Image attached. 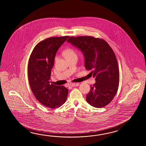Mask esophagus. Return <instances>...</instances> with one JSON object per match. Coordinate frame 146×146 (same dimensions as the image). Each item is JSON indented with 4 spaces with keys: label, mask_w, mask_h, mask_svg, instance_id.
Returning a JSON list of instances; mask_svg holds the SVG:
<instances>
[{
    "label": "esophagus",
    "mask_w": 146,
    "mask_h": 146,
    "mask_svg": "<svg viewBox=\"0 0 146 146\" xmlns=\"http://www.w3.org/2000/svg\"><path fill=\"white\" fill-rule=\"evenodd\" d=\"M79 85V83H72L69 84L70 87H77Z\"/></svg>",
    "instance_id": "obj_1"
}]
</instances>
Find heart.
<instances>
[{"mask_svg":"<svg viewBox=\"0 0 146 146\" xmlns=\"http://www.w3.org/2000/svg\"><path fill=\"white\" fill-rule=\"evenodd\" d=\"M64 54L66 56V57L67 58V59H68L70 57H72V56H76V53L74 52V50L70 48H67L64 51ZM55 59H57V56H56Z\"/></svg>","mask_w":146,"mask_h":146,"instance_id":"heart-1","label":"heart"}]
</instances>
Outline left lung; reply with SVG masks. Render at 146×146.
Listing matches in <instances>:
<instances>
[{
    "label": "left lung",
    "instance_id": "8db88e82",
    "mask_svg": "<svg viewBox=\"0 0 146 146\" xmlns=\"http://www.w3.org/2000/svg\"><path fill=\"white\" fill-rule=\"evenodd\" d=\"M82 52L85 68L96 82L90 85L87 102L96 108H103L112 101L118 90L119 72L113 50L102 38L91 36H71L67 40Z\"/></svg>",
    "mask_w": 146,
    "mask_h": 146
}]
</instances>
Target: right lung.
Instances as JSON below:
<instances>
[{
  "instance_id": "add662e5",
  "label": "right lung",
  "mask_w": 146,
  "mask_h": 146,
  "mask_svg": "<svg viewBox=\"0 0 146 146\" xmlns=\"http://www.w3.org/2000/svg\"><path fill=\"white\" fill-rule=\"evenodd\" d=\"M68 37H51L41 40L34 47L29 60L28 79L31 90L39 102L50 109L64 104L68 93L64 86L49 81L56 52Z\"/></svg>"
}]
</instances>
